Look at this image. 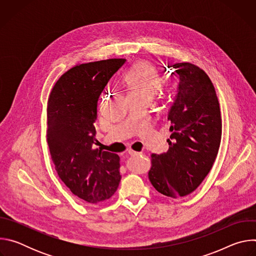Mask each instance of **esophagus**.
Here are the masks:
<instances>
[{
  "instance_id": "1",
  "label": "esophagus",
  "mask_w": 256,
  "mask_h": 256,
  "mask_svg": "<svg viewBox=\"0 0 256 256\" xmlns=\"http://www.w3.org/2000/svg\"><path fill=\"white\" fill-rule=\"evenodd\" d=\"M128 155H130V156H136V155H140V153H138V152H136V151H134V150H128Z\"/></svg>"
}]
</instances>
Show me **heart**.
Segmentation results:
<instances>
[{"label": "heart", "instance_id": "obj_1", "mask_svg": "<svg viewBox=\"0 0 256 256\" xmlns=\"http://www.w3.org/2000/svg\"><path fill=\"white\" fill-rule=\"evenodd\" d=\"M130 97L151 99L163 86V78L158 70L148 62H138L132 66L124 76Z\"/></svg>", "mask_w": 256, "mask_h": 256}]
</instances>
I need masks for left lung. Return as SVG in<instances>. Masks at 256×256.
Listing matches in <instances>:
<instances>
[{
	"instance_id": "1",
	"label": "left lung",
	"mask_w": 256,
	"mask_h": 256,
	"mask_svg": "<svg viewBox=\"0 0 256 256\" xmlns=\"http://www.w3.org/2000/svg\"><path fill=\"white\" fill-rule=\"evenodd\" d=\"M168 66L180 80L168 114L169 149L151 155L148 175L158 192L177 198L194 192L212 169L221 144L222 118L214 87L204 70L190 62Z\"/></svg>"
}]
</instances>
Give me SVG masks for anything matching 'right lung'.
<instances>
[{"label":"right lung","instance_id":"right-lung-1","mask_svg":"<svg viewBox=\"0 0 256 256\" xmlns=\"http://www.w3.org/2000/svg\"><path fill=\"white\" fill-rule=\"evenodd\" d=\"M126 60L76 64L56 81L48 101L46 138L54 168L66 188L90 204L110 198L122 178L118 155L93 144L99 96Z\"/></svg>","mask_w":256,"mask_h":256}]
</instances>
